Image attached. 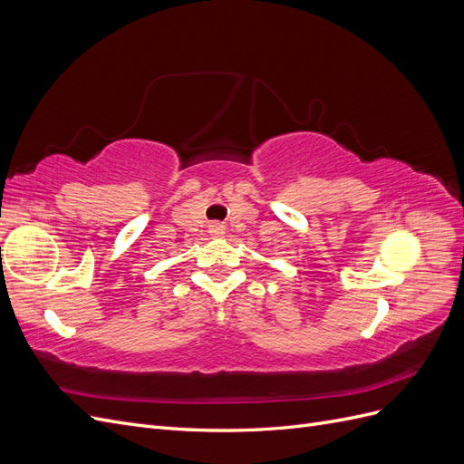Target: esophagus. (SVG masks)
Wrapping results in <instances>:
<instances>
[{
    "mask_svg": "<svg viewBox=\"0 0 464 464\" xmlns=\"http://www.w3.org/2000/svg\"><path fill=\"white\" fill-rule=\"evenodd\" d=\"M208 232H210V236H217V237H220V236L224 234V227H222V224L215 222V224H210V228H208Z\"/></svg>",
    "mask_w": 464,
    "mask_h": 464,
    "instance_id": "34e87169",
    "label": "esophagus"
}]
</instances>
